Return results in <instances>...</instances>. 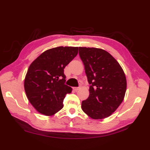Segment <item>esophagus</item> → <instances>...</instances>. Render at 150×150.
Segmentation results:
<instances>
[{
    "mask_svg": "<svg viewBox=\"0 0 150 150\" xmlns=\"http://www.w3.org/2000/svg\"><path fill=\"white\" fill-rule=\"evenodd\" d=\"M73 90H75V91H77L79 89H80V87H78V88H73Z\"/></svg>",
    "mask_w": 150,
    "mask_h": 150,
    "instance_id": "34e87169",
    "label": "esophagus"
}]
</instances>
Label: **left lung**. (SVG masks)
Instances as JSON below:
<instances>
[{"label": "left lung", "instance_id": "left-lung-1", "mask_svg": "<svg viewBox=\"0 0 150 150\" xmlns=\"http://www.w3.org/2000/svg\"><path fill=\"white\" fill-rule=\"evenodd\" d=\"M79 51L91 84L90 95L82 102V110L92 119H104L122 103L126 90L125 74L106 51L86 47H79Z\"/></svg>", "mask_w": 150, "mask_h": 150}]
</instances>
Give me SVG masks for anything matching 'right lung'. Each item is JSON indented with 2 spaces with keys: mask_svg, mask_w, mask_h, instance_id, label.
I'll list each match as a JSON object with an SVG mask.
<instances>
[{
  "mask_svg": "<svg viewBox=\"0 0 150 150\" xmlns=\"http://www.w3.org/2000/svg\"><path fill=\"white\" fill-rule=\"evenodd\" d=\"M78 47H57L46 50L31 64L24 80L28 100L39 113L52 115L63 108L66 95L64 69L77 56Z\"/></svg>",
  "mask_w": 150,
  "mask_h": 150,
  "instance_id": "right-lung-1",
  "label": "right lung"
}]
</instances>
